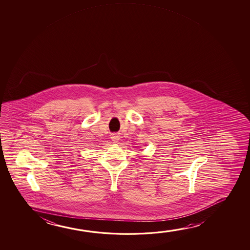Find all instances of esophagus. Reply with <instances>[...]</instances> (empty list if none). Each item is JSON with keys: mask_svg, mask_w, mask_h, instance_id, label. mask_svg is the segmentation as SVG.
I'll return each instance as SVG.
<instances>
[{"mask_svg": "<svg viewBox=\"0 0 250 250\" xmlns=\"http://www.w3.org/2000/svg\"><path fill=\"white\" fill-rule=\"evenodd\" d=\"M120 139V137H118V135L116 134H113V136H112V140L114 142V143H117L118 141Z\"/></svg>", "mask_w": 250, "mask_h": 250, "instance_id": "obj_1", "label": "esophagus"}]
</instances>
